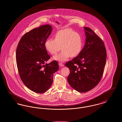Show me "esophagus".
<instances>
[{
  "instance_id": "34e87169",
  "label": "esophagus",
  "mask_w": 122,
  "mask_h": 122,
  "mask_svg": "<svg viewBox=\"0 0 122 122\" xmlns=\"http://www.w3.org/2000/svg\"><path fill=\"white\" fill-rule=\"evenodd\" d=\"M58 64H59V65L60 67H64V64H62V63H59Z\"/></svg>"
}]
</instances>
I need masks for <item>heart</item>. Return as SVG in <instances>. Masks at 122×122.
<instances>
[{
	"label": "heart",
	"mask_w": 122,
	"mask_h": 122,
	"mask_svg": "<svg viewBox=\"0 0 122 122\" xmlns=\"http://www.w3.org/2000/svg\"><path fill=\"white\" fill-rule=\"evenodd\" d=\"M82 43L81 36L69 28L61 30L54 36V40L47 39L44 43L46 51L52 55H55L53 59L59 61H65L70 57L77 56L81 51ZM61 47H60V46Z\"/></svg>",
	"instance_id": "heart-1"
}]
</instances>
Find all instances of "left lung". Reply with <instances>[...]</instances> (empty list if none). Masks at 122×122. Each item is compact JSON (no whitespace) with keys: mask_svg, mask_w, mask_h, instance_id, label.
Returning <instances> with one entry per match:
<instances>
[{"mask_svg":"<svg viewBox=\"0 0 122 122\" xmlns=\"http://www.w3.org/2000/svg\"><path fill=\"white\" fill-rule=\"evenodd\" d=\"M86 43L79 55L65 65L70 70L67 80L79 92H86L97 86L103 74L107 52L103 41L93 30L85 27Z\"/></svg>","mask_w":122,"mask_h":122,"instance_id":"obj_1","label":"left lung"}]
</instances>
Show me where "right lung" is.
<instances>
[{"label":"right lung","mask_w":122,"mask_h":122,"mask_svg":"<svg viewBox=\"0 0 122 122\" xmlns=\"http://www.w3.org/2000/svg\"><path fill=\"white\" fill-rule=\"evenodd\" d=\"M52 27L46 25L32 29L23 35L18 44L16 59L19 75L24 85L36 93H44L50 88L53 74L59 69L55 60L46 64L50 57L44 43Z\"/></svg>","instance_id":"1"}]
</instances>
